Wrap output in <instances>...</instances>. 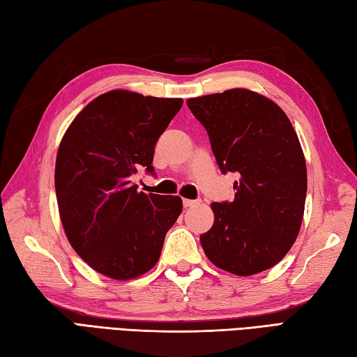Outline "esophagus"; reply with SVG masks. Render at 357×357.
I'll use <instances>...</instances> for the list:
<instances>
[{
    "label": "esophagus",
    "instance_id": "34e87169",
    "mask_svg": "<svg viewBox=\"0 0 357 357\" xmlns=\"http://www.w3.org/2000/svg\"><path fill=\"white\" fill-rule=\"evenodd\" d=\"M197 205H200V200H188V199L183 200V206L185 208H194V206H197Z\"/></svg>",
    "mask_w": 357,
    "mask_h": 357
}]
</instances>
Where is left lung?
Returning <instances> with one entry per match:
<instances>
[{"label":"left lung","mask_w":357,"mask_h":357,"mask_svg":"<svg viewBox=\"0 0 357 357\" xmlns=\"http://www.w3.org/2000/svg\"><path fill=\"white\" fill-rule=\"evenodd\" d=\"M223 174L237 172L232 202L213 203L214 225L200 236L222 270L251 275L270 270L296 242L307 197V165L282 109L248 89L189 98Z\"/></svg>","instance_id":"obj_1"}]
</instances>
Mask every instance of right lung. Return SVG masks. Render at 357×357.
<instances>
[{"mask_svg": "<svg viewBox=\"0 0 357 357\" xmlns=\"http://www.w3.org/2000/svg\"><path fill=\"white\" fill-rule=\"evenodd\" d=\"M181 98L111 91L70 123L55 163V191L72 248L97 273L129 280L148 273L183 208L177 195L144 194L130 176L154 174L158 137Z\"/></svg>", "mask_w": 357, "mask_h": 357, "instance_id": "add662e5", "label": "right lung"}]
</instances>
